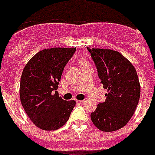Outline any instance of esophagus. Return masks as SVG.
Instances as JSON below:
<instances>
[{"label": "esophagus", "mask_w": 155, "mask_h": 155, "mask_svg": "<svg viewBox=\"0 0 155 155\" xmlns=\"http://www.w3.org/2000/svg\"><path fill=\"white\" fill-rule=\"evenodd\" d=\"M84 102H85V101H84V100H78L77 101L78 104H83L84 103Z\"/></svg>", "instance_id": "1"}]
</instances>
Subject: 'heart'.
I'll use <instances>...</instances> for the list:
<instances>
[{
    "label": "heart",
    "mask_w": 155,
    "mask_h": 155,
    "mask_svg": "<svg viewBox=\"0 0 155 155\" xmlns=\"http://www.w3.org/2000/svg\"><path fill=\"white\" fill-rule=\"evenodd\" d=\"M81 65H86V62H85L84 61H83L81 62Z\"/></svg>",
    "instance_id": "heart-1"
}]
</instances>
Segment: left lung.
<instances>
[{"label":"left lung","instance_id":"8db88e82","mask_svg":"<svg viewBox=\"0 0 155 155\" xmlns=\"http://www.w3.org/2000/svg\"><path fill=\"white\" fill-rule=\"evenodd\" d=\"M104 89L106 100L99 103L91 120L103 131L121 129L130 121L140 96V85L135 67L127 58L110 49L87 48Z\"/></svg>","mask_w":155,"mask_h":155}]
</instances>
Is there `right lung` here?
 <instances>
[{
	"mask_svg": "<svg viewBox=\"0 0 155 155\" xmlns=\"http://www.w3.org/2000/svg\"><path fill=\"white\" fill-rule=\"evenodd\" d=\"M75 48L43 49L28 61L22 72L19 97L23 107L34 125L55 130L66 124L75 101L59 97L57 89L65 66Z\"/></svg>",
	"mask_w": 155,
	"mask_h": 155,
	"instance_id": "1",
	"label": "right lung"
}]
</instances>
